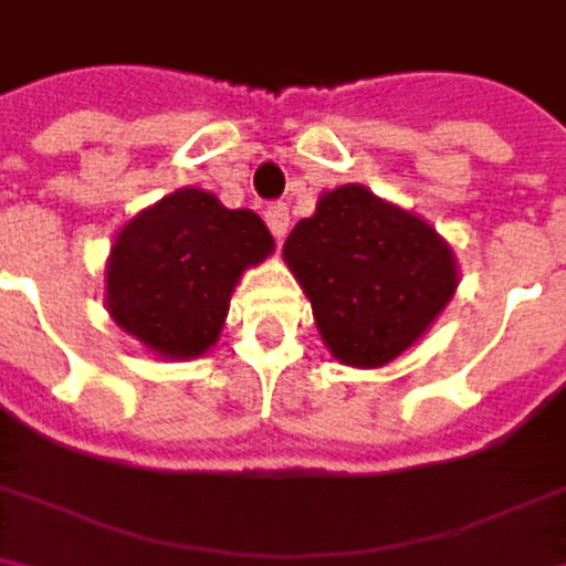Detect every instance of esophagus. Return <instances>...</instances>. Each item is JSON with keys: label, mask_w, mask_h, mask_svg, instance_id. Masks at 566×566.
<instances>
[{"label": "esophagus", "mask_w": 566, "mask_h": 566, "mask_svg": "<svg viewBox=\"0 0 566 566\" xmlns=\"http://www.w3.org/2000/svg\"><path fill=\"white\" fill-rule=\"evenodd\" d=\"M264 221H268V228H271V234L274 238H285L289 234V205L285 201H271L268 208H264Z\"/></svg>", "instance_id": "esophagus-1"}]
</instances>
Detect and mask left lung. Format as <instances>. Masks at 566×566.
Returning <instances> with one entry per match:
<instances>
[{
    "instance_id": "left-lung-1",
    "label": "left lung",
    "mask_w": 566,
    "mask_h": 566,
    "mask_svg": "<svg viewBox=\"0 0 566 566\" xmlns=\"http://www.w3.org/2000/svg\"><path fill=\"white\" fill-rule=\"evenodd\" d=\"M281 254L312 302L322 342L352 368L395 361L458 289L451 244L424 218L365 185L325 191Z\"/></svg>"
}]
</instances>
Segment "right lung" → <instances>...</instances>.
<instances>
[{"label": "right lung", "instance_id": "obj_1", "mask_svg": "<svg viewBox=\"0 0 566 566\" xmlns=\"http://www.w3.org/2000/svg\"><path fill=\"white\" fill-rule=\"evenodd\" d=\"M271 251L274 238L254 211L178 188L115 234L105 268L108 315L158 358H198L221 335L241 271Z\"/></svg>", "mask_w": 566, "mask_h": 566}]
</instances>
